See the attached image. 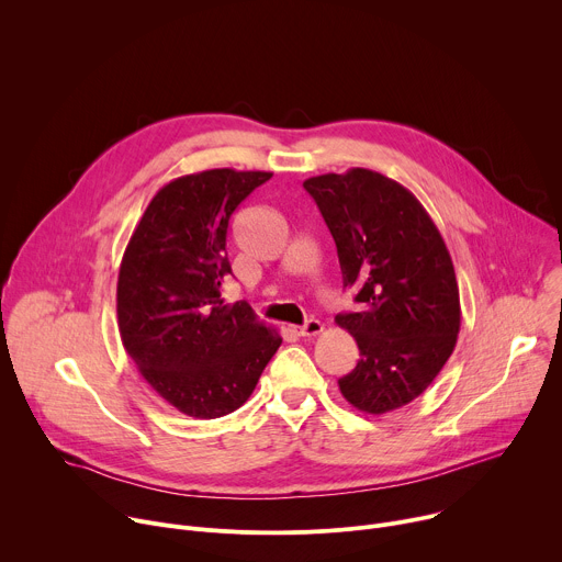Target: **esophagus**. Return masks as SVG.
Returning <instances> with one entry per match:
<instances>
[{"instance_id":"1","label":"esophagus","mask_w":562,"mask_h":562,"mask_svg":"<svg viewBox=\"0 0 562 562\" xmlns=\"http://www.w3.org/2000/svg\"><path fill=\"white\" fill-rule=\"evenodd\" d=\"M323 323H319V319H315V317H311V319H306V323L302 325V327H291V331L295 334V336H302V338H311V336H317V334H323Z\"/></svg>"}]
</instances>
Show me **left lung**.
<instances>
[{"instance_id":"8db88e82","label":"left lung","mask_w":562,"mask_h":562,"mask_svg":"<svg viewBox=\"0 0 562 562\" xmlns=\"http://www.w3.org/2000/svg\"><path fill=\"white\" fill-rule=\"evenodd\" d=\"M304 189L336 239L342 284L356 286L362 304L336 315L360 349L356 369L338 380L340 393L373 416L405 407L436 380L460 331L445 239L416 195L382 173H325Z\"/></svg>"}]
</instances>
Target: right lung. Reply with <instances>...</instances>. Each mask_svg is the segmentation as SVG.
Instances as JSON below:
<instances>
[{"label":"right lung","mask_w":562,"mask_h":562,"mask_svg":"<svg viewBox=\"0 0 562 562\" xmlns=\"http://www.w3.org/2000/svg\"><path fill=\"white\" fill-rule=\"evenodd\" d=\"M273 173L211 169L171 180L148 202L117 276L120 338L148 386L180 414L211 420L243 407L282 345L247 302L224 304L226 228Z\"/></svg>","instance_id":"right-lung-1"}]
</instances>
